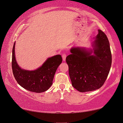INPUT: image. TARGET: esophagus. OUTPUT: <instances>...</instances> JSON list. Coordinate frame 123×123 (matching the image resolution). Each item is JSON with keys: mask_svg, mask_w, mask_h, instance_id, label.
<instances>
[{"mask_svg": "<svg viewBox=\"0 0 123 123\" xmlns=\"http://www.w3.org/2000/svg\"><path fill=\"white\" fill-rule=\"evenodd\" d=\"M66 56H67V54L65 53H64L63 55H62V58H63V61H65V59H66Z\"/></svg>", "mask_w": 123, "mask_h": 123, "instance_id": "esophagus-1", "label": "esophagus"}]
</instances>
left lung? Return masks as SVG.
Masks as SVG:
<instances>
[{"mask_svg": "<svg viewBox=\"0 0 123 123\" xmlns=\"http://www.w3.org/2000/svg\"><path fill=\"white\" fill-rule=\"evenodd\" d=\"M94 41V55L79 48L70 50L66 58L69 74L74 88L80 92L101 88L110 72L112 56L106 35L101 30Z\"/></svg>", "mask_w": 123, "mask_h": 123, "instance_id": "left-lung-1", "label": "left lung"}]
</instances>
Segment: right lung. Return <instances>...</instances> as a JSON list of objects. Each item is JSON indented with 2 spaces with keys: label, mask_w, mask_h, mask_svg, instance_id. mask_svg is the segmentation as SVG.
Listing matches in <instances>:
<instances>
[{
  "label": "right lung",
  "mask_w": 123,
  "mask_h": 123,
  "mask_svg": "<svg viewBox=\"0 0 123 123\" xmlns=\"http://www.w3.org/2000/svg\"><path fill=\"white\" fill-rule=\"evenodd\" d=\"M14 45L12 50L13 74L17 83L29 91L41 93L46 91L53 84L56 70L62 62L61 55H57L49 58L37 69L29 71L20 68L16 62Z\"/></svg>",
  "instance_id": "obj_1"
}]
</instances>
